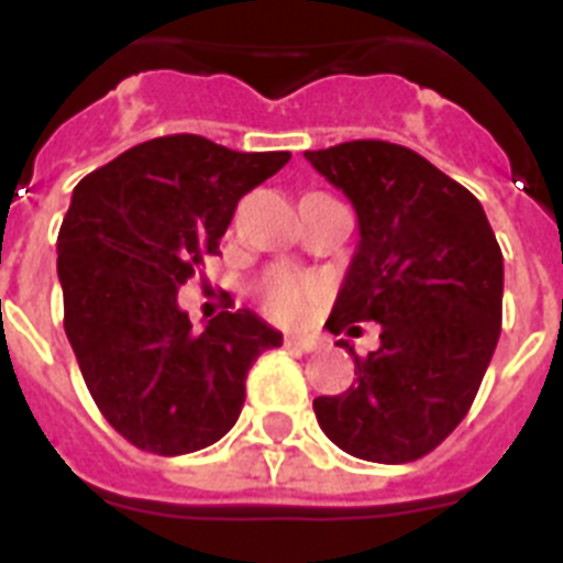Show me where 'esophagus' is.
Returning a JSON list of instances; mask_svg holds the SVG:
<instances>
[{"label": "esophagus", "mask_w": 563, "mask_h": 563, "mask_svg": "<svg viewBox=\"0 0 563 563\" xmlns=\"http://www.w3.org/2000/svg\"><path fill=\"white\" fill-rule=\"evenodd\" d=\"M286 347H289V351L312 353V351H318V342L316 339H303V335H289V339H286Z\"/></svg>", "instance_id": "1"}]
</instances>
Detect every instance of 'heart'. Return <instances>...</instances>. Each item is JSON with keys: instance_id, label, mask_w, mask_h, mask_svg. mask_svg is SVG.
I'll list each match as a JSON object with an SVG mask.
<instances>
[{"instance_id": "obj_1", "label": "heart", "mask_w": 563, "mask_h": 563, "mask_svg": "<svg viewBox=\"0 0 563 563\" xmlns=\"http://www.w3.org/2000/svg\"><path fill=\"white\" fill-rule=\"evenodd\" d=\"M321 298H324V286L316 277L291 268H274L265 274L263 307L277 321H300Z\"/></svg>"}]
</instances>
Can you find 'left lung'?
<instances>
[{"label": "left lung", "mask_w": 563, "mask_h": 563, "mask_svg": "<svg viewBox=\"0 0 563 563\" xmlns=\"http://www.w3.org/2000/svg\"><path fill=\"white\" fill-rule=\"evenodd\" d=\"M303 157L360 219V245L327 327L335 335L360 321L383 327L368 356L339 342L356 362V385L316 397L318 427L365 462L423 459L462 423L497 347V236L476 195L406 145L353 140Z\"/></svg>", "instance_id": "left-lung-1"}]
</instances>
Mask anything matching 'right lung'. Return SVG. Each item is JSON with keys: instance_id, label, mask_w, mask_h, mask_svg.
<instances>
[{"instance_id": "obj_1", "label": "right lung", "mask_w": 563, "mask_h": 563, "mask_svg": "<svg viewBox=\"0 0 563 563\" xmlns=\"http://www.w3.org/2000/svg\"><path fill=\"white\" fill-rule=\"evenodd\" d=\"M289 157L172 134L75 187L57 236L66 339L101 415L145 453H195L228 435L251 365L283 344L251 309L192 330L178 289L219 254L239 198Z\"/></svg>"}]
</instances>
